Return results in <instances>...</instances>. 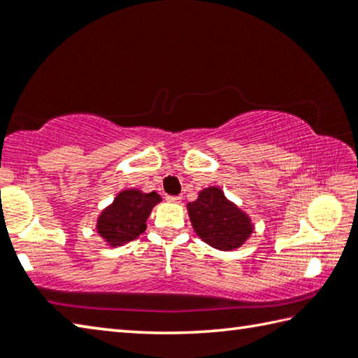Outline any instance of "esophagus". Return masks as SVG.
<instances>
[{
    "label": "esophagus",
    "mask_w": 358,
    "mask_h": 358,
    "mask_svg": "<svg viewBox=\"0 0 358 358\" xmlns=\"http://www.w3.org/2000/svg\"><path fill=\"white\" fill-rule=\"evenodd\" d=\"M166 201L167 202H181V196H166Z\"/></svg>",
    "instance_id": "obj_1"
}]
</instances>
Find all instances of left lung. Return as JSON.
Masks as SVG:
<instances>
[{
	"instance_id": "1",
	"label": "left lung",
	"mask_w": 358,
	"mask_h": 358,
	"mask_svg": "<svg viewBox=\"0 0 358 358\" xmlns=\"http://www.w3.org/2000/svg\"><path fill=\"white\" fill-rule=\"evenodd\" d=\"M187 211L196 234L217 250H235L252 232L250 217L229 202L220 187H207L199 192L197 201L187 203Z\"/></svg>"
}]
</instances>
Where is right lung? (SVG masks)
Returning a JSON list of instances; mask_svg holds the SVG:
<instances>
[{
  "mask_svg": "<svg viewBox=\"0 0 358 358\" xmlns=\"http://www.w3.org/2000/svg\"><path fill=\"white\" fill-rule=\"evenodd\" d=\"M161 202L159 194H143L137 189L121 191L110 207L98 220V232L112 246L137 238L147 229V220L155 205Z\"/></svg>",
  "mask_w": 358,
  "mask_h": 358,
  "instance_id": "add662e5",
  "label": "right lung"
}]
</instances>
